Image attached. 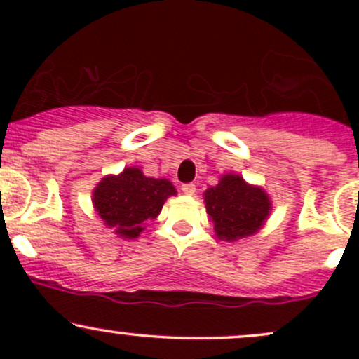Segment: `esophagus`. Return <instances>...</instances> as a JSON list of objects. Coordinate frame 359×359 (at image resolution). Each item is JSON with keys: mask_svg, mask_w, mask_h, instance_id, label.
<instances>
[{"mask_svg": "<svg viewBox=\"0 0 359 359\" xmlns=\"http://www.w3.org/2000/svg\"><path fill=\"white\" fill-rule=\"evenodd\" d=\"M182 192L187 194V196H192L196 192V184H184L182 185Z\"/></svg>", "mask_w": 359, "mask_h": 359, "instance_id": "obj_1", "label": "esophagus"}]
</instances>
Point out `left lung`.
Returning a JSON list of instances; mask_svg holds the SVG:
<instances>
[{
  "instance_id": "obj_1",
  "label": "left lung",
  "mask_w": 359,
  "mask_h": 359,
  "mask_svg": "<svg viewBox=\"0 0 359 359\" xmlns=\"http://www.w3.org/2000/svg\"><path fill=\"white\" fill-rule=\"evenodd\" d=\"M205 211L219 240L236 241L251 236L265 224L271 211L269 194L236 174L221 177L216 187L204 192Z\"/></svg>"
}]
</instances>
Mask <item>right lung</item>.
<instances>
[{"label":"right lung","instance_id":"add662e5","mask_svg":"<svg viewBox=\"0 0 359 359\" xmlns=\"http://www.w3.org/2000/svg\"><path fill=\"white\" fill-rule=\"evenodd\" d=\"M175 194L170 180L145 177L140 168L128 167L96 185L93 204L106 226L121 238L133 240L158 216L167 197Z\"/></svg>","mask_w":359,"mask_h":359}]
</instances>
